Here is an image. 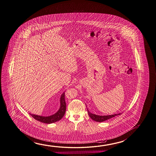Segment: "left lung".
I'll use <instances>...</instances> for the list:
<instances>
[{
    "mask_svg": "<svg viewBox=\"0 0 156 156\" xmlns=\"http://www.w3.org/2000/svg\"><path fill=\"white\" fill-rule=\"evenodd\" d=\"M87 112H88L89 116L91 118V119L97 122H105L108 119H111L113 117H114L115 116L118 115H120V114H115L109 115H98L94 114L91 113V112H90V111H88V109H87Z\"/></svg>",
    "mask_w": 156,
    "mask_h": 156,
    "instance_id": "obj_1",
    "label": "left lung"
}]
</instances>
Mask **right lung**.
<instances>
[{
	"instance_id": "add662e5",
	"label": "right lung",
	"mask_w": 156,
	"mask_h": 156,
	"mask_svg": "<svg viewBox=\"0 0 156 156\" xmlns=\"http://www.w3.org/2000/svg\"><path fill=\"white\" fill-rule=\"evenodd\" d=\"M60 106L59 109L57 112V113L48 116H40L38 115L30 114L31 115L34 119L37 120L38 121L42 122L45 124H51L55 122H58L60 119L62 118V117L64 115L66 111V103L65 101V93L63 92L60 97Z\"/></svg>"
}]
</instances>
